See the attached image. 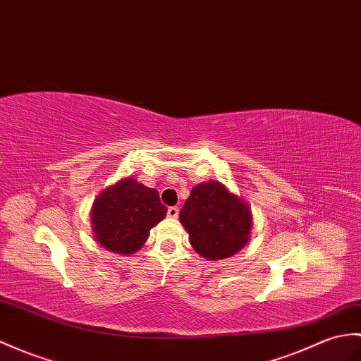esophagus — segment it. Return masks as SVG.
<instances>
[{
  "instance_id": "34e87169",
  "label": "esophagus",
  "mask_w": 361,
  "mask_h": 361,
  "mask_svg": "<svg viewBox=\"0 0 361 361\" xmlns=\"http://www.w3.org/2000/svg\"><path fill=\"white\" fill-rule=\"evenodd\" d=\"M178 214H180V209L177 206H172L167 209V216H171V219H177Z\"/></svg>"
}]
</instances>
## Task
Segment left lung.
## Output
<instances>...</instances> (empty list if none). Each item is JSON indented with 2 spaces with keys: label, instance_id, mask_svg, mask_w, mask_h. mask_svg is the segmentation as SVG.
I'll return each mask as SVG.
<instances>
[{
  "label": "left lung",
  "instance_id": "left-lung-1",
  "mask_svg": "<svg viewBox=\"0 0 361 361\" xmlns=\"http://www.w3.org/2000/svg\"><path fill=\"white\" fill-rule=\"evenodd\" d=\"M180 221L189 233L192 247L201 257L216 262L235 255L246 246L252 212L245 200L212 180L190 190Z\"/></svg>",
  "mask_w": 361,
  "mask_h": 361
}]
</instances>
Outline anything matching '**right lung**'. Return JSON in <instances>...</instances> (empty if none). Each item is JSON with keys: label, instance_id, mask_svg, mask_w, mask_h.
<instances>
[{"label": "right lung", "instance_id": "right-lung-1", "mask_svg": "<svg viewBox=\"0 0 361 361\" xmlns=\"http://www.w3.org/2000/svg\"><path fill=\"white\" fill-rule=\"evenodd\" d=\"M167 214L157 189L128 177L104 189L92 206L95 240L109 252L130 255L142 247L149 231Z\"/></svg>", "mask_w": 361, "mask_h": 361}]
</instances>
